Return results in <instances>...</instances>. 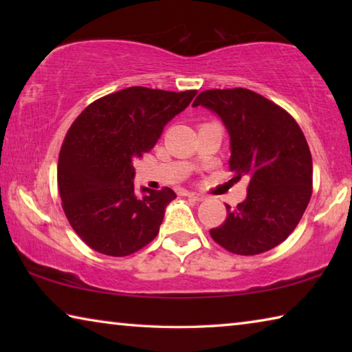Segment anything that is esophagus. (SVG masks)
Returning a JSON list of instances; mask_svg holds the SVG:
<instances>
[{
	"label": "esophagus",
	"instance_id": "1",
	"mask_svg": "<svg viewBox=\"0 0 352 352\" xmlns=\"http://www.w3.org/2000/svg\"><path fill=\"white\" fill-rule=\"evenodd\" d=\"M186 195H188L189 199H192V200H195V201H201V200H205V195L197 194V192H188Z\"/></svg>",
	"mask_w": 352,
	"mask_h": 352
}]
</instances>
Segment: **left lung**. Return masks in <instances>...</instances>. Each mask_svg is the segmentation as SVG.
<instances>
[{
    "label": "left lung",
    "mask_w": 352,
    "mask_h": 352,
    "mask_svg": "<svg viewBox=\"0 0 352 352\" xmlns=\"http://www.w3.org/2000/svg\"><path fill=\"white\" fill-rule=\"evenodd\" d=\"M205 107L230 135V169L250 180L247 199L212 228L214 241L236 254L275 248L296 228L312 195V157L300 126L287 111L247 88L201 91Z\"/></svg>",
    "instance_id": "8db88e82"
}]
</instances>
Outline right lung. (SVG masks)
<instances>
[{"label":"right lung","instance_id":"obj_1","mask_svg":"<svg viewBox=\"0 0 352 352\" xmlns=\"http://www.w3.org/2000/svg\"><path fill=\"white\" fill-rule=\"evenodd\" d=\"M195 94L130 87L98 99L76 119L58 155L57 180L68 222L88 247L127 256L157 237L177 194L144 186L136 194L133 163Z\"/></svg>","mask_w":352,"mask_h":352}]
</instances>
